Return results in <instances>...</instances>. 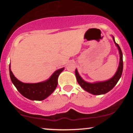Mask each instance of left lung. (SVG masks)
Masks as SVG:
<instances>
[{"instance_id": "obj_1", "label": "left lung", "mask_w": 133, "mask_h": 133, "mask_svg": "<svg viewBox=\"0 0 133 133\" xmlns=\"http://www.w3.org/2000/svg\"><path fill=\"white\" fill-rule=\"evenodd\" d=\"M112 37V39H113L114 42L115 43L116 45L117 49H118L119 52V57H120V61L119 64L118 68L114 74V76L112 77H111L109 80L105 81H101V82H96L94 83H90V82H88L83 79L80 76H79L78 72H77V69L75 71V75L77 79V82L80 85L81 87L84 90L87 91V92L91 93V94H94V95H101V94H104L110 91L116 84L118 81L119 80L120 77H121L122 73H123V53H122L121 49L120 47L116 42H115L114 40V37L113 36Z\"/></svg>"}]
</instances>
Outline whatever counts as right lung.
Wrapping results in <instances>:
<instances>
[{
  "label": "right lung",
  "instance_id": "add662e5",
  "mask_svg": "<svg viewBox=\"0 0 133 133\" xmlns=\"http://www.w3.org/2000/svg\"><path fill=\"white\" fill-rule=\"evenodd\" d=\"M64 68L54 72L49 79L38 83H24L15 77L9 65V73L12 82L23 96L32 101H42L47 98L54 91L57 86V79Z\"/></svg>",
  "mask_w": 133,
  "mask_h": 133
}]
</instances>
